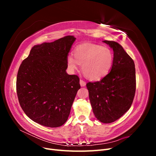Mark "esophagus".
Listing matches in <instances>:
<instances>
[{
    "instance_id": "obj_1",
    "label": "esophagus",
    "mask_w": 156,
    "mask_h": 156,
    "mask_svg": "<svg viewBox=\"0 0 156 156\" xmlns=\"http://www.w3.org/2000/svg\"><path fill=\"white\" fill-rule=\"evenodd\" d=\"M80 84H81V87H84L86 85V82H84L83 80H80Z\"/></svg>"
}]
</instances>
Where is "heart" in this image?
Returning <instances> with one entry per match:
<instances>
[{
    "mask_svg": "<svg viewBox=\"0 0 156 156\" xmlns=\"http://www.w3.org/2000/svg\"><path fill=\"white\" fill-rule=\"evenodd\" d=\"M114 62L112 51L101 45L85 44L75 49L74 57L69 55L67 63L71 70L77 69L81 64V70L85 76L92 81H98L110 72Z\"/></svg>",
    "mask_w": 156,
    "mask_h": 156,
    "instance_id": "heart-1",
    "label": "heart"
}]
</instances>
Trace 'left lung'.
Segmentation results:
<instances>
[{
  "label": "left lung",
  "mask_w": 156,
  "mask_h": 156,
  "mask_svg": "<svg viewBox=\"0 0 156 156\" xmlns=\"http://www.w3.org/2000/svg\"><path fill=\"white\" fill-rule=\"evenodd\" d=\"M113 50L114 62L111 72L100 81L88 83L89 99L96 119L112 123L123 116L133 103L136 89L133 59L117 42L103 41Z\"/></svg>",
  "instance_id": "8db88e82"
}]
</instances>
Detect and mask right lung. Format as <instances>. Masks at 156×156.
Wrapping results in <instances>:
<instances>
[{"mask_svg": "<svg viewBox=\"0 0 156 156\" xmlns=\"http://www.w3.org/2000/svg\"><path fill=\"white\" fill-rule=\"evenodd\" d=\"M75 40L73 36H66L34 45L19 68V101L27 116L40 125L60 127L68 119L81 88L77 75L66 71L68 55Z\"/></svg>", "mask_w": 156, "mask_h": 156, "instance_id": "right-lung-1", "label": "right lung"}]
</instances>
